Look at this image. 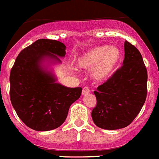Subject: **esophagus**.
<instances>
[{"instance_id": "1", "label": "esophagus", "mask_w": 159, "mask_h": 159, "mask_svg": "<svg viewBox=\"0 0 159 159\" xmlns=\"http://www.w3.org/2000/svg\"><path fill=\"white\" fill-rule=\"evenodd\" d=\"M88 93H89V87H84L83 89H82V95H87Z\"/></svg>"}]
</instances>
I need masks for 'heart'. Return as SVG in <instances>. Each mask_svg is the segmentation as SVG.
<instances>
[{"mask_svg": "<svg viewBox=\"0 0 159 159\" xmlns=\"http://www.w3.org/2000/svg\"><path fill=\"white\" fill-rule=\"evenodd\" d=\"M122 58L117 47L108 45L97 46L87 51L78 60L81 69L92 70V78L96 81H103L111 77L119 66Z\"/></svg>", "mask_w": 159, "mask_h": 159, "instance_id": "obj_1", "label": "heart"}]
</instances>
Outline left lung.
<instances>
[{
    "label": "left lung",
    "instance_id": "8db88e82",
    "mask_svg": "<svg viewBox=\"0 0 159 159\" xmlns=\"http://www.w3.org/2000/svg\"><path fill=\"white\" fill-rule=\"evenodd\" d=\"M123 65L94 91L97 104L91 112L100 128L116 130L132 123L147 97L148 72L143 57L129 42L124 43Z\"/></svg>",
    "mask_w": 159,
    "mask_h": 159
}]
</instances>
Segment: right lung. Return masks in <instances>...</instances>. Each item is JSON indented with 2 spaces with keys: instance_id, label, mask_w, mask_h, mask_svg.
<instances>
[{
  "instance_id": "1",
  "label": "right lung",
  "mask_w": 159,
  "mask_h": 159,
  "mask_svg": "<svg viewBox=\"0 0 159 159\" xmlns=\"http://www.w3.org/2000/svg\"><path fill=\"white\" fill-rule=\"evenodd\" d=\"M66 46L52 39H39L22 49L10 73V99L18 117L35 131L60 126L70 106L80 97L82 88L56 83L52 73L43 66L46 58L60 63Z\"/></svg>"
}]
</instances>
